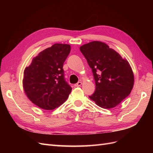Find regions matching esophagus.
Returning <instances> with one entry per match:
<instances>
[{"instance_id":"obj_1","label":"esophagus","mask_w":153,"mask_h":153,"mask_svg":"<svg viewBox=\"0 0 153 153\" xmlns=\"http://www.w3.org/2000/svg\"><path fill=\"white\" fill-rule=\"evenodd\" d=\"M82 85V82H78L76 84H75V87H80Z\"/></svg>"}]
</instances>
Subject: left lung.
Wrapping results in <instances>:
<instances>
[{"label": "left lung", "instance_id": "obj_1", "mask_svg": "<svg viewBox=\"0 0 153 153\" xmlns=\"http://www.w3.org/2000/svg\"><path fill=\"white\" fill-rule=\"evenodd\" d=\"M96 84L90 99L103 108H112L130 94L134 75L129 62L105 43L92 41L81 46Z\"/></svg>", "mask_w": 153, "mask_h": 153}]
</instances>
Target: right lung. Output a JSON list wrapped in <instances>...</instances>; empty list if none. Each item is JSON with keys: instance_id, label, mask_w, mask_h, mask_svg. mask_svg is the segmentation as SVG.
<instances>
[{"instance_id": "right-lung-1", "label": "right lung", "mask_w": 153, "mask_h": 153, "mask_svg": "<svg viewBox=\"0 0 153 153\" xmlns=\"http://www.w3.org/2000/svg\"><path fill=\"white\" fill-rule=\"evenodd\" d=\"M71 47L56 43L41 52L24 71L23 87L32 103L53 110L65 101L72 90L64 78L63 64Z\"/></svg>"}]
</instances>
